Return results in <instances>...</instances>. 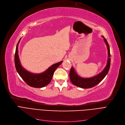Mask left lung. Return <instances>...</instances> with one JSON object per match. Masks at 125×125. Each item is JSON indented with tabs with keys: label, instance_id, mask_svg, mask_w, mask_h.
Returning <instances> with one entry per match:
<instances>
[{
	"label": "left lung",
	"instance_id": "left-lung-1",
	"mask_svg": "<svg viewBox=\"0 0 125 125\" xmlns=\"http://www.w3.org/2000/svg\"><path fill=\"white\" fill-rule=\"evenodd\" d=\"M107 46L108 50V60L107 64L104 70L97 75L90 78H84L80 77L76 73L74 68L72 67L70 72V79L73 84L82 88H90L99 84L103 80L109 71L111 65V53L108 43L104 36H102Z\"/></svg>",
	"mask_w": 125,
	"mask_h": 125
}]
</instances>
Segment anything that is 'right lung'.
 I'll return each mask as SVG.
<instances>
[{"label":"right lung","instance_id":"add662e5","mask_svg":"<svg viewBox=\"0 0 125 125\" xmlns=\"http://www.w3.org/2000/svg\"><path fill=\"white\" fill-rule=\"evenodd\" d=\"M21 39L19 40L17 45L15 55H14V63L17 72L22 79L29 86L34 88L45 87L51 82L54 71L61 64L63 61L53 64L46 71L40 74H34L27 71L22 67L19 57L18 45Z\"/></svg>","mask_w":125,"mask_h":125}]
</instances>
